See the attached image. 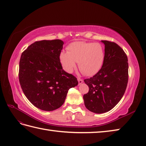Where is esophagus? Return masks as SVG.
Masks as SVG:
<instances>
[{
	"instance_id": "34e87169",
	"label": "esophagus",
	"mask_w": 146,
	"mask_h": 146,
	"mask_svg": "<svg viewBox=\"0 0 146 146\" xmlns=\"http://www.w3.org/2000/svg\"><path fill=\"white\" fill-rule=\"evenodd\" d=\"M78 82H79V84H81L82 82H83V79L80 78V77H78Z\"/></svg>"
}]
</instances>
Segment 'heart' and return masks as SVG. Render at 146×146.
Listing matches in <instances>:
<instances>
[{"label": "heart", "instance_id": "obj_1", "mask_svg": "<svg viewBox=\"0 0 146 146\" xmlns=\"http://www.w3.org/2000/svg\"><path fill=\"white\" fill-rule=\"evenodd\" d=\"M68 52L62 51L60 60L65 70L71 72L78 62L80 70L86 76L94 75L101 68L104 52L98 43L76 41L68 45Z\"/></svg>", "mask_w": 146, "mask_h": 146}]
</instances>
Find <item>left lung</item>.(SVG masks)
<instances>
[{"label":"left lung","instance_id":"left-lung-1","mask_svg":"<svg viewBox=\"0 0 146 146\" xmlns=\"http://www.w3.org/2000/svg\"><path fill=\"white\" fill-rule=\"evenodd\" d=\"M105 45L102 68L94 76L84 80L89 92L84 95V104L90 111L101 114L109 111L117 104L127 86V55L114 42L101 40Z\"/></svg>","mask_w":146,"mask_h":146}]
</instances>
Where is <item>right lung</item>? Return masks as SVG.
Here are the masks:
<instances>
[{
    "label": "right lung",
    "mask_w": 146,
    "mask_h": 146,
    "mask_svg": "<svg viewBox=\"0 0 146 146\" xmlns=\"http://www.w3.org/2000/svg\"><path fill=\"white\" fill-rule=\"evenodd\" d=\"M63 41H36L22 53L19 79L25 96L32 104L51 111L62 106L68 90L77 86L72 74L64 71L60 60Z\"/></svg>",
    "instance_id": "add662e5"
}]
</instances>
